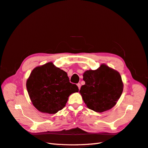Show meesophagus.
<instances>
[{"label":"esophagus","instance_id":"1","mask_svg":"<svg viewBox=\"0 0 148 148\" xmlns=\"http://www.w3.org/2000/svg\"><path fill=\"white\" fill-rule=\"evenodd\" d=\"M77 86H78V88H79V89H80V88H81V84H80V83H78V84H77Z\"/></svg>","mask_w":148,"mask_h":148}]
</instances>
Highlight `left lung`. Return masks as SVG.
<instances>
[{"instance_id": "8db88e82", "label": "left lung", "mask_w": 148, "mask_h": 148, "mask_svg": "<svg viewBox=\"0 0 148 148\" xmlns=\"http://www.w3.org/2000/svg\"><path fill=\"white\" fill-rule=\"evenodd\" d=\"M85 84L79 93L87 107L97 112L110 109L116 104L123 90L120 74L106 64L95 70H87L83 74Z\"/></svg>"}]
</instances>
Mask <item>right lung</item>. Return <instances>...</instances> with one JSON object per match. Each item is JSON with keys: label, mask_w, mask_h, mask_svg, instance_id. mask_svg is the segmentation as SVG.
Wrapping results in <instances>:
<instances>
[{"label": "right lung", "mask_w": 148, "mask_h": 148, "mask_svg": "<svg viewBox=\"0 0 148 148\" xmlns=\"http://www.w3.org/2000/svg\"><path fill=\"white\" fill-rule=\"evenodd\" d=\"M26 86L34 107L49 114L62 109L70 95L79 91L77 86L70 82L67 73L51 62L34 68Z\"/></svg>", "instance_id": "1"}]
</instances>
